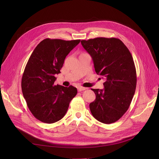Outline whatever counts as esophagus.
Listing matches in <instances>:
<instances>
[{
	"label": "esophagus",
	"instance_id": "esophagus-1",
	"mask_svg": "<svg viewBox=\"0 0 159 159\" xmlns=\"http://www.w3.org/2000/svg\"><path fill=\"white\" fill-rule=\"evenodd\" d=\"M87 89L86 87H78V91L79 92H81V91H83V90Z\"/></svg>",
	"mask_w": 159,
	"mask_h": 159
}]
</instances>
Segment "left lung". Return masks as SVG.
Returning <instances> with one entry per match:
<instances>
[{
	"label": "left lung",
	"instance_id": "1",
	"mask_svg": "<svg viewBox=\"0 0 159 159\" xmlns=\"http://www.w3.org/2000/svg\"><path fill=\"white\" fill-rule=\"evenodd\" d=\"M81 44L91 56L97 74L106 79L104 89H92L96 98L89 104L90 112L101 123H115L127 111L134 94L137 73L132 55L115 38L82 40Z\"/></svg>",
	"mask_w": 159,
	"mask_h": 159
}]
</instances>
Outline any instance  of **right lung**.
<instances>
[{
  "label": "right lung",
  "instance_id": "right-lung-1",
  "mask_svg": "<svg viewBox=\"0 0 159 159\" xmlns=\"http://www.w3.org/2000/svg\"><path fill=\"white\" fill-rule=\"evenodd\" d=\"M80 41L44 39L28 61L22 77V92L33 115L43 123L60 120L77 93L72 85L66 87L54 82L55 75L60 73L66 57Z\"/></svg>",
  "mask_w": 159,
  "mask_h": 159
}]
</instances>
